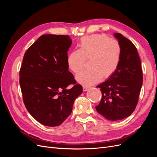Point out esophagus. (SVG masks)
I'll use <instances>...</instances> for the list:
<instances>
[{
	"label": "esophagus",
	"instance_id": "obj_1",
	"mask_svg": "<svg viewBox=\"0 0 157 157\" xmlns=\"http://www.w3.org/2000/svg\"><path fill=\"white\" fill-rule=\"evenodd\" d=\"M90 89V87H86V86H83V91L86 92L87 90H88Z\"/></svg>",
	"mask_w": 157,
	"mask_h": 157
}]
</instances>
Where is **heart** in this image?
<instances>
[{"mask_svg":"<svg viewBox=\"0 0 157 157\" xmlns=\"http://www.w3.org/2000/svg\"><path fill=\"white\" fill-rule=\"evenodd\" d=\"M121 46L117 40L105 35L83 36L80 40L78 50L68 55V67L74 73L81 71L89 60L90 69L83 71L76 76L77 81L84 86L107 79L116 72L121 63Z\"/></svg>","mask_w":157,"mask_h":157,"instance_id":"heart-1","label":"heart"}]
</instances>
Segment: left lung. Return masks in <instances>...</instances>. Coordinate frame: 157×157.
I'll use <instances>...</instances> for the list:
<instances>
[{
  "label": "left lung",
  "instance_id": "1",
  "mask_svg": "<svg viewBox=\"0 0 157 157\" xmlns=\"http://www.w3.org/2000/svg\"><path fill=\"white\" fill-rule=\"evenodd\" d=\"M115 36L121 46L119 66L110 78L98 85L102 94L96 111L109 121L124 119L134 112L143 83L141 61L136 47L120 33Z\"/></svg>",
  "mask_w": 157,
  "mask_h": 157
}]
</instances>
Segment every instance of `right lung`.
Returning <instances> with one entry per match:
<instances>
[{
    "label": "right lung",
    "mask_w": 157,
    "mask_h": 157,
    "mask_svg": "<svg viewBox=\"0 0 157 157\" xmlns=\"http://www.w3.org/2000/svg\"><path fill=\"white\" fill-rule=\"evenodd\" d=\"M71 44L68 35H43L23 56L20 71L23 103L31 116L44 126L62 124L82 92L69 71L67 51ZM70 84L74 86L68 90Z\"/></svg>",
    "instance_id": "1"
}]
</instances>
